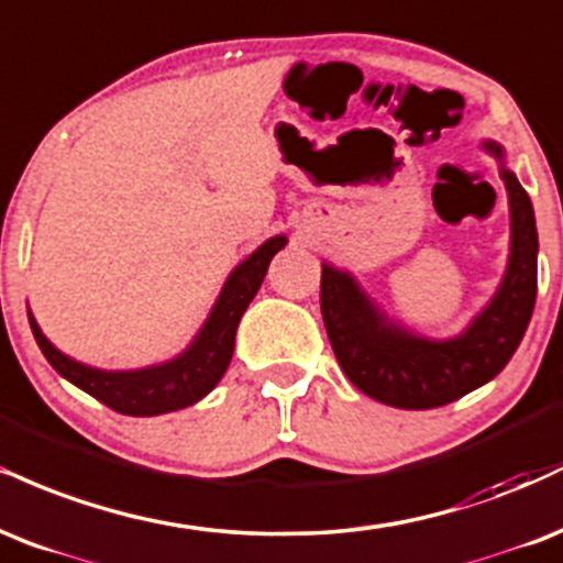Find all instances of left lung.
<instances>
[{
    "label": "left lung",
    "instance_id": "left-lung-1",
    "mask_svg": "<svg viewBox=\"0 0 563 563\" xmlns=\"http://www.w3.org/2000/svg\"><path fill=\"white\" fill-rule=\"evenodd\" d=\"M482 150L500 165L511 213L508 266L493 300L451 340H429L389 321L353 274L321 266V316L342 372L368 398L406 411H424L464 398L495 379L517 353L538 295V229L530 195L506 152L487 139Z\"/></svg>",
    "mask_w": 563,
    "mask_h": 563
}]
</instances>
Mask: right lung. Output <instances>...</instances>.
I'll return each instance as SVG.
<instances>
[{
  "label": "right lung",
  "mask_w": 563,
  "mask_h": 563,
  "mask_svg": "<svg viewBox=\"0 0 563 563\" xmlns=\"http://www.w3.org/2000/svg\"><path fill=\"white\" fill-rule=\"evenodd\" d=\"M284 244H287L284 234L271 236L253 255L244 257L240 266L229 274L216 306L210 308V316L205 319L200 332L195 334V340L189 342V347L165 363L134 368V372H104V368L86 366V363L59 353L46 340L29 310L31 332L36 336L44 358L52 363V368L59 376L89 393L91 398L104 402L112 411L125 416H161L195 406L227 374L231 355H234V336L242 313L266 279L271 257L279 253Z\"/></svg>",
  "instance_id": "right-lung-1"
}]
</instances>
